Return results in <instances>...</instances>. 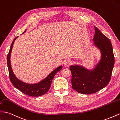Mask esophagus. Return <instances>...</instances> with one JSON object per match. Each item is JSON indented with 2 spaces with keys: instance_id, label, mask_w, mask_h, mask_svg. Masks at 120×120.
Instances as JSON below:
<instances>
[{
  "instance_id": "esophagus-1",
  "label": "esophagus",
  "mask_w": 120,
  "mask_h": 120,
  "mask_svg": "<svg viewBox=\"0 0 120 120\" xmlns=\"http://www.w3.org/2000/svg\"><path fill=\"white\" fill-rule=\"evenodd\" d=\"M72 64V61H71L70 60H65L64 62V64L65 67H69Z\"/></svg>"
}]
</instances>
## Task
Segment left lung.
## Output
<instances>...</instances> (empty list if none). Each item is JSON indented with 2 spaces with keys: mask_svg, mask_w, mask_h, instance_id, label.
<instances>
[{
  "mask_svg": "<svg viewBox=\"0 0 120 120\" xmlns=\"http://www.w3.org/2000/svg\"><path fill=\"white\" fill-rule=\"evenodd\" d=\"M94 28L93 40L101 51V60L92 71L78 65L70 67L72 73V88L84 94L96 93L108 85L111 80L115 64L111 41L98 28Z\"/></svg>",
  "mask_w": 120,
  "mask_h": 120,
  "instance_id": "left-lung-1",
  "label": "left lung"
}]
</instances>
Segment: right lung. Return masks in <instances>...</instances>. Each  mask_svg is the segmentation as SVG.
I'll use <instances>...</instances> for the list:
<instances>
[{"mask_svg": "<svg viewBox=\"0 0 120 120\" xmlns=\"http://www.w3.org/2000/svg\"><path fill=\"white\" fill-rule=\"evenodd\" d=\"M26 31V30L25 31V32ZM18 36L15 37L14 41H12L11 46L10 49H9V52L7 56V63L8 69L9 79H10L11 81L13 84V85L16 88H17L22 93L25 94L35 97L42 95L46 93L49 90L50 87L51 82H52V80L54 76L56 75V74L57 72H59L60 70L62 69L63 67L60 66L59 67H58L56 70L52 71L46 78L42 80L41 81L37 84H30L21 81V80L18 79L15 77V75L14 74V72H13L11 67L10 60L11 53L12 50L13 44H14L15 40L18 38Z\"/></svg>", "mask_w": 120, "mask_h": 120, "instance_id": "obj_1", "label": "right lung"}]
</instances>
